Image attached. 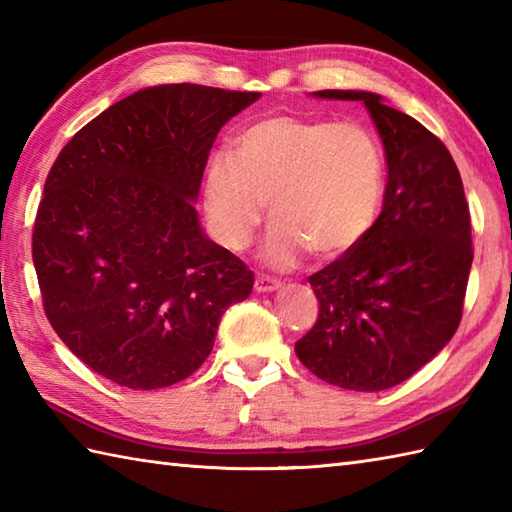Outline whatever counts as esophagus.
<instances>
[{
	"label": "esophagus",
	"mask_w": 512,
	"mask_h": 512,
	"mask_svg": "<svg viewBox=\"0 0 512 512\" xmlns=\"http://www.w3.org/2000/svg\"><path fill=\"white\" fill-rule=\"evenodd\" d=\"M281 288V284L277 279H273V277H257L255 279V290L257 292H275V290H279Z\"/></svg>",
	"instance_id": "obj_1"
}]
</instances>
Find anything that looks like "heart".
I'll use <instances>...</instances> for the list:
<instances>
[{"label":"heart","mask_w":512,"mask_h":512,"mask_svg":"<svg viewBox=\"0 0 512 512\" xmlns=\"http://www.w3.org/2000/svg\"><path fill=\"white\" fill-rule=\"evenodd\" d=\"M385 189L376 136L356 123L268 116L235 140V156L217 151L204 173V211L215 237L244 250L266 215L275 224L264 259L286 270L312 250L336 257L372 231Z\"/></svg>","instance_id":"b5f03b06"}]
</instances>
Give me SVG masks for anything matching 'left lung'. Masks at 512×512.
Listing matches in <instances>:
<instances>
[{
  "instance_id": "1",
  "label": "left lung",
  "mask_w": 512,
  "mask_h": 512,
  "mask_svg": "<svg viewBox=\"0 0 512 512\" xmlns=\"http://www.w3.org/2000/svg\"><path fill=\"white\" fill-rule=\"evenodd\" d=\"M312 96L365 105L383 140L387 187L363 242L308 277L319 319L295 352L325 383L383 391L416 374L458 330L473 264L469 204L449 149L385 96Z\"/></svg>"
}]
</instances>
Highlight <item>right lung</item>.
Segmentation results:
<instances>
[{
    "label": "right lung",
    "mask_w": 512,
    "mask_h": 512,
    "mask_svg": "<svg viewBox=\"0 0 512 512\" xmlns=\"http://www.w3.org/2000/svg\"><path fill=\"white\" fill-rule=\"evenodd\" d=\"M259 92L138 90L76 132L32 233L43 308L74 356L129 389L191 376L253 270L204 233L195 202L220 129Z\"/></svg>",
    "instance_id": "1"
}]
</instances>
